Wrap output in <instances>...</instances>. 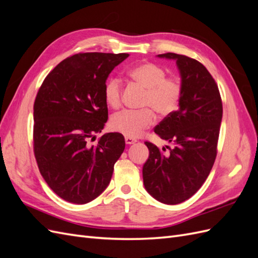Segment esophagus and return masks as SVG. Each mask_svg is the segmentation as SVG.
Returning a JSON list of instances; mask_svg holds the SVG:
<instances>
[{"label": "esophagus", "mask_w": 258, "mask_h": 258, "mask_svg": "<svg viewBox=\"0 0 258 258\" xmlns=\"http://www.w3.org/2000/svg\"><path fill=\"white\" fill-rule=\"evenodd\" d=\"M124 141H126V144L130 145V144L136 143L137 140H135L134 138H130V137H124Z\"/></svg>", "instance_id": "obj_1"}]
</instances>
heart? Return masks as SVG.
<instances>
[{"mask_svg": "<svg viewBox=\"0 0 258 258\" xmlns=\"http://www.w3.org/2000/svg\"><path fill=\"white\" fill-rule=\"evenodd\" d=\"M128 76L146 89L143 106H150L161 116L172 114L181 102L183 86L178 79L166 76L165 69L153 62H141L129 69ZM104 100L108 106L118 107L121 101V83L117 77H110L103 87ZM155 122V114L151 108L124 110L112 117L111 127L114 131L138 138Z\"/></svg>", "mask_w": 258, "mask_h": 258, "instance_id": "obj_1", "label": "heart"}]
</instances>
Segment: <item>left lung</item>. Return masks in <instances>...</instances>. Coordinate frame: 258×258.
Segmentation results:
<instances>
[{"label":"left lung","instance_id":"1","mask_svg":"<svg viewBox=\"0 0 258 258\" xmlns=\"http://www.w3.org/2000/svg\"><path fill=\"white\" fill-rule=\"evenodd\" d=\"M158 57L176 61L183 96L178 110L154 129L174 147L167 146L170 152L165 153V147L145 142L150 156L143 166V182L156 200L178 205L199 190L214 165L223 104L214 79L199 61L173 52Z\"/></svg>","mask_w":258,"mask_h":258}]
</instances>
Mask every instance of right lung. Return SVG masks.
<instances>
[{"instance_id": "add662e5", "label": "right lung", "mask_w": 258, "mask_h": 258, "mask_svg": "<svg viewBox=\"0 0 258 258\" xmlns=\"http://www.w3.org/2000/svg\"><path fill=\"white\" fill-rule=\"evenodd\" d=\"M128 53L82 52L46 76L34 101L33 147L45 182L60 198L85 205L102 194L124 150L118 132L96 134L107 121L103 87Z\"/></svg>"}]
</instances>
